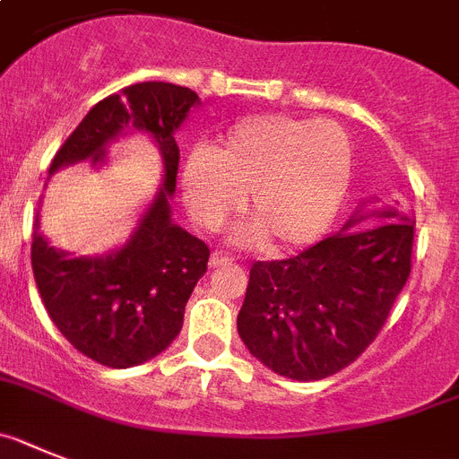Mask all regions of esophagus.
I'll list each match as a JSON object with an SVG mask.
<instances>
[{"mask_svg":"<svg viewBox=\"0 0 459 459\" xmlns=\"http://www.w3.org/2000/svg\"><path fill=\"white\" fill-rule=\"evenodd\" d=\"M233 261V256H230L229 252H224V249H214L212 256H210V265H224V263H230Z\"/></svg>","mask_w":459,"mask_h":459,"instance_id":"esophagus-1","label":"esophagus"}]
</instances>
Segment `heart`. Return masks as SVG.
<instances>
[{
    "mask_svg": "<svg viewBox=\"0 0 459 459\" xmlns=\"http://www.w3.org/2000/svg\"><path fill=\"white\" fill-rule=\"evenodd\" d=\"M351 147L330 122L254 115L235 122L221 147H196L182 163V198L191 219L219 230L245 207L270 245L316 240L344 201Z\"/></svg>",
    "mask_w": 459,
    "mask_h": 459,
    "instance_id": "1",
    "label": "heart"
}]
</instances>
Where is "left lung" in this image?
Masks as SVG:
<instances>
[{
    "mask_svg": "<svg viewBox=\"0 0 459 459\" xmlns=\"http://www.w3.org/2000/svg\"><path fill=\"white\" fill-rule=\"evenodd\" d=\"M384 221H346L300 254L256 261L249 270L238 333L279 377L318 381L368 349L411 273L413 221L378 210Z\"/></svg>",
    "mask_w": 459,
    "mask_h": 459,
    "instance_id": "1",
    "label": "left lung"
}]
</instances>
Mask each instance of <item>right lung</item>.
<instances>
[{"mask_svg":"<svg viewBox=\"0 0 459 459\" xmlns=\"http://www.w3.org/2000/svg\"><path fill=\"white\" fill-rule=\"evenodd\" d=\"M198 94L173 82H138L99 101L50 163V173L91 157L103 161L106 143L126 126L152 134L163 157V186L122 249L101 258H71L31 235V270L59 333L106 368L125 369L161 353L180 334L185 305L207 273L210 249L170 221L180 147L175 129Z\"/></svg>","mask_w":459,"mask_h":459,"instance_id":"right-lung-1","label":"right lung"}]
</instances>
